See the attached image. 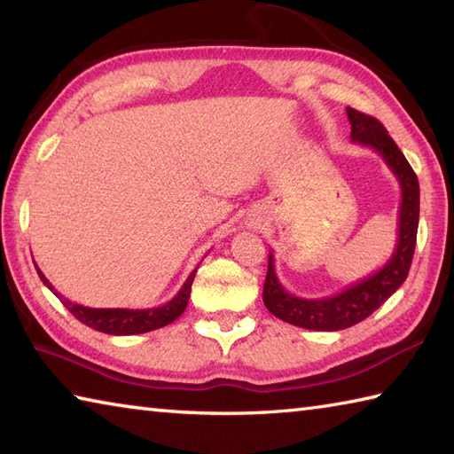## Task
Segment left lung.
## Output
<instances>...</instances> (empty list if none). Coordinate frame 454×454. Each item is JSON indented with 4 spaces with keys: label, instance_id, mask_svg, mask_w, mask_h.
I'll return each instance as SVG.
<instances>
[{
    "label": "left lung",
    "instance_id": "left-lung-1",
    "mask_svg": "<svg viewBox=\"0 0 454 454\" xmlns=\"http://www.w3.org/2000/svg\"><path fill=\"white\" fill-rule=\"evenodd\" d=\"M350 121V138L382 156L397 182H400L402 201L397 217V243L394 253L380 270L368 278L348 286L343 292L329 298L305 300L290 294L280 284L274 268V254H268V272L264 280L262 301L276 317L295 327L311 331H340L353 327L374 313L408 278L413 261L415 240L419 225V182L403 153L397 149L394 138L378 119L347 107Z\"/></svg>",
    "mask_w": 454,
    "mask_h": 454
}]
</instances>
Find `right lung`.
Returning a JSON list of instances; mask_svg holds the SVG:
<instances>
[{
	"label": "right lung",
	"mask_w": 454,
	"mask_h": 454,
	"mask_svg": "<svg viewBox=\"0 0 454 454\" xmlns=\"http://www.w3.org/2000/svg\"><path fill=\"white\" fill-rule=\"evenodd\" d=\"M36 274L43 280V284L49 288L57 298L64 303L74 317L84 323V325L96 329L99 333H107V335H141V333H149L154 329H160L168 323L178 319L184 309H186L190 292H192V282L193 276H196L198 268L193 270L188 280L184 282L178 294L174 295L170 301H166L159 308H146V309H127V308H86V305L74 303L64 298L62 294L54 290V286L46 280V276L41 272V268L35 264Z\"/></svg>",
	"instance_id": "add662e5"
}]
</instances>
